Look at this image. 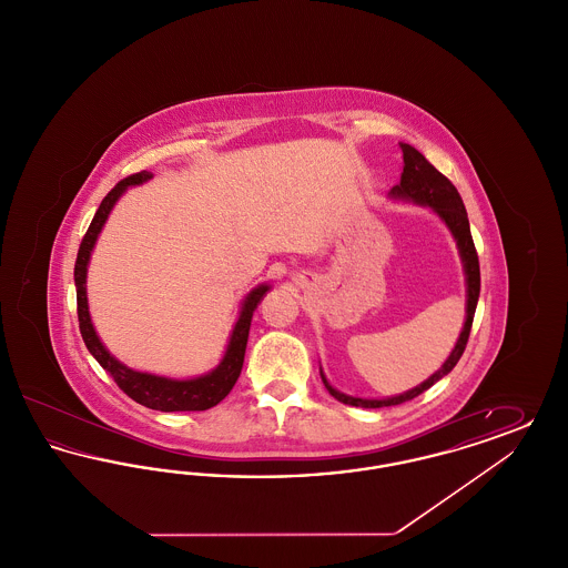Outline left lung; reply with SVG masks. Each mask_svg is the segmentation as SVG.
Returning a JSON list of instances; mask_svg holds the SVG:
<instances>
[{"mask_svg":"<svg viewBox=\"0 0 568 568\" xmlns=\"http://www.w3.org/2000/svg\"><path fill=\"white\" fill-rule=\"evenodd\" d=\"M403 149V176L400 183L394 185L389 191V197L394 200H405L413 204H422V206H430L436 215L445 221V225L449 227V232L454 234L456 244H458L459 257H462V266L466 274V322L459 332L458 343L454 347V352L449 353V357L445 359V364L434 373L433 377L426 378L422 385L408 389L400 396H392V398H383V400H368V398H353L338 389H334L324 373L325 389L343 405L362 406V408H381V406L403 405L406 400H413L415 396L424 394L426 389H430L436 381L449 375L454 371V366L458 364L462 353L466 349L468 343V334H470V325L475 317V308H477V300H479V290H481V274H479V257H477V248L470 236V225H468V215L464 209V202L459 197L458 190L454 187V183L440 174L433 163L428 162L415 146L400 142Z\"/></svg>","mask_w":568,"mask_h":568,"instance_id":"8db88e82","label":"left lung"}]
</instances>
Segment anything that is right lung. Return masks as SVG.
Segmentation results:
<instances>
[{"instance_id": "obj_1", "label": "right lung", "mask_w": 568, "mask_h": 568, "mask_svg": "<svg viewBox=\"0 0 568 568\" xmlns=\"http://www.w3.org/2000/svg\"><path fill=\"white\" fill-rule=\"evenodd\" d=\"M149 179H153L151 172L142 170L138 174H132L123 179L121 183L114 185V190L109 191V195L102 200L98 213L93 216L84 239H82L79 255H77V266H74V283H77V304H79V325H81L82 341L87 345L89 353L100 362V366L110 373L114 383L132 398L138 405L146 408H155L163 413L172 410H206L211 406L219 405L234 387V383L241 377L243 371L244 349H246V338H248V327H251V317L262 297L271 290V285H257L251 294H246L239 315V322L232 329L227 349L223 353L219 366L211 373L195 378H168L151 373H138L121 364L116 357L110 355L109 349L102 345L95 327L91 324L89 315V302H87V266L91 260V251L98 243V236L109 219L112 206L116 200L125 193L128 187L142 185Z\"/></svg>"}]
</instances>
